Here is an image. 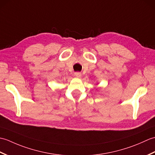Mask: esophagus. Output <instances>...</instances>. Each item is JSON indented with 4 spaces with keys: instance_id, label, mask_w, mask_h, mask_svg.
Instances as JSON below:
<instances>
[{
    "instance_id": "1",
    "label": "esophagus",
    "mask_w": 155,
    "mask_h": 155,
    "mask_svg": "<svg viewBox=\"0 0 155 155\" xmlns=\"http://www.w3.org/2000/svg\"><path fill=\"white\" fill-rule=\"evenodd\" d=\"M74 76L77 78H80L81 77V73L79 72H75V73H74Z\"/></svg>"
}]
</instances>
